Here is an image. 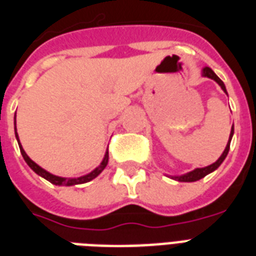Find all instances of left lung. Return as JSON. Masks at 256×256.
Wrapping results in <instances>:
<instances>
[{"mask_svg":"<svg viewBox=\"0 0 256 256\" xmlns=\"http://www.w3.org/2000/svg\"><path fill=\"white\" fill-rule=\"evenodd\" d=\"M202 76L203 77H207V78H211V80H214L216 84H218L220 88H222V90L227 94V90H226V86H224V84L222 82V80L216 76V74L212 72V70L210 69V68H204V69L202 70ZM232 134H234V124H232V128H231V132H230V138H228V142H227V146L226 148H224V152H222V156H219V160H216V162H214L212 164H210V166H206V168H195V170L190 171V172H187V174H183V175H179V176H172V179H175V180H179V182H195V180H199V179L204 178L207 174H210V172H212L214 170H216V168L222 164V162L224 160V158L227 156V154H228V150H230V142H231V138H232Z\"/></svg>","mask_w":256,"mask_h":256,"instance_id":"left-lung-1","label":"left lung"}]
</instances>
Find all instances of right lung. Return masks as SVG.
Returning a JSON list of instances; mask_svg holds the SVG:
<instances>
[{
  "mask_svg": "<svg viewBox=\"0 0 256 256\" xmlns=\"http://www.w3.org/2000/svg\"><path fill=\"white\" fill-rule=\"evenodd\" d=\"M16 138L18 140V144H20V150H21V154L24 156V160L28 164H29V168L34 171V172H37L38 175H41L42 178H45L46 180H49L50 183H53V184H57V186H74V184H82V183H86V182H90L94 178H96L98 175L104 171V168L108 166V150H106V154H104V160L100 162V164L96 168L92 171V172H88V174L84 175V176H80V178H62V176H57V175H53L50 174L49 171L44 170L42 168H40L36 162L30 160L28 154L25 152V150L22 148L21 144H20V140H18V134H17V128H16Z\"/></svg>",
  "mask_w": 256,
  "mask_h": 256,
  "instance_id": "right-lung-1",
  "label": "right lung"
}]
</instances>
